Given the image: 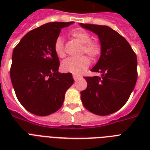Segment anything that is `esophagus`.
<instances>
[{"label": "esophagus", "mask_w": 150, "mask_h": 150, "mask_svg": "<svg viewBox=\"0 0 150 150\" xmlns=\"http://www.w3.org/2000/svg\"><path fill=\"white\" fill-rule=\"evenodd\" d=\"M73 79H74V80H75V81H77V80H79V76H78V75H73Z\"/></svg>", "instance_id": "1"}]
</instances>
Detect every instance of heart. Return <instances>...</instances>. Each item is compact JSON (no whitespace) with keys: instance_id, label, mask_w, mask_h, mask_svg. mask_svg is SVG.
<instances>
[{"instance_id":"b5f03b06","label":"heart","mask_w":150,"mask_h":150,"mask_svg":"<svg viewBox=\"0 0 150 150\" xmlns=\"http://www.w3.org/2000/svg\"><path fill=\"white\" fill-rule=\"evenodd\" d=\"M70 36L82 45L81 54H86L91 58L95 59L100 56L101 53V46L96 40H92L90 34L82 29H75L70 32ZM54 50L57 55L63 57L65 55L64 42L61 37L57 38L54 43ZM90 61L86 56L80 57L79 58H68L61 64V69L64 72L79 75L85 72L89 66Z\"/></svg>"}]
</instances>
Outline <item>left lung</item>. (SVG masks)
<instances>
[{
	"mask_svg": "<svg viewBox=\"0 0 150 150\" xmlns=\"http://www.w3.org/2000/svg\"><path fill=\"white\" fill-rule=\"evenodd\" d=\"M80 25L99 37L101 54L92 71L101 76L85 77L86 89L81 100L89 111L96 115H109L120 110L128 101L137 81V57L123 36L107 25Z\"/></svg>",
	"mask_w": 150,
	"mask_h": 150,
	"instance_id": "8db88e82",
	"label": "left lung"
}]
</instances>
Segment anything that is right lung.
Instances as JSON below:
<instances>
[{
	"label": "right lung",
	"instance_id": "add662e5",
	"mask_svg": "<svg viewBox=\"0 0 150 150\" xmlns=\"http://www.w3.org/2000/svg\"><path fill=\"white\" fill-rule=\"evenodd\" d=\"M74 22H49L25 34L14 48L10 76L20 103L30 113L47 116L58 110L74 82L71 73L58 71L54 43L62 28Z\"/></svg>",
	"mask_w": 150,
	"mask_h": 150
}]
</instances>
